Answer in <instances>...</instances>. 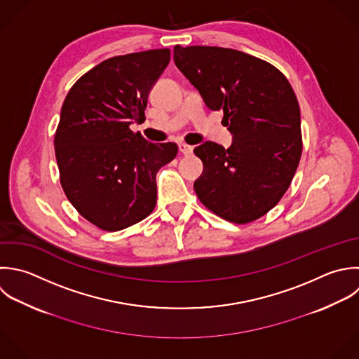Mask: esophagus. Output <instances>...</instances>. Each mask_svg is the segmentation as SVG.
<instances>
[{
	"label": "esophagus",
	"mask_w": 359,
	"mask_h": 359,
	"mask_svg": "<svg viewBox=\"0 0 359 359\" xmlns=\"http://www.w3.org/2000/svg\"><path fill=\"white\" fill-rule=\"evenodd\" d=\"M179 151H180L183 155H190V154H193V147H191V145H187V144H184V142H182V144H179Z\"/></svg>",
	"instance_id": "obj_1"
}]
</instances>
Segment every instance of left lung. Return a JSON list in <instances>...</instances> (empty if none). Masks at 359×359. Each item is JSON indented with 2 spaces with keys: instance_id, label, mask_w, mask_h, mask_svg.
I'll return each mask as SVG.
<instances>
[{
  "instance_id": "8db88e82",
  "label": "left lung",
  "mask_w": 359,
  "mask_h": 359,
  "mask_svg": "<svg viewBox=\"0 0 359 359\" xmlns=\"http://www.w3.org/2000/svg\"><path fill=\"white\" fill-rule=\"evenodd\" d=\"M176 67L211 110H224L233 134L224 148H194L204 170L194 182L215 215L249 224L266 215L288 190L302 155L301 110L285 75L255 55L215 46H175Z\"/></svg>"
}]
</instances>
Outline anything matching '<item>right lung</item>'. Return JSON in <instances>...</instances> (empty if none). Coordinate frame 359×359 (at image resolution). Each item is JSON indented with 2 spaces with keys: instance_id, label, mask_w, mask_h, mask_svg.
<instances>
[{
  "instance_id": "right-lung-1",
  "label": "right lung",
  "mask_w": 359,
  "mask_h": 359,
  "mask_svg": "<svg viewBox=\"0 0 359 359\" xmlns=\"http://www.w3.org/2000/svg\"><path fill=\"white\" fill-rule=\"evenodd\" d=\"M170 61L169 48L107 58L69 89L54 135L61 187L74 208L102 231L147 218L156 204V173L175 159V142L133 133L148 93Z\"/></svg>"
}]
</instances>
